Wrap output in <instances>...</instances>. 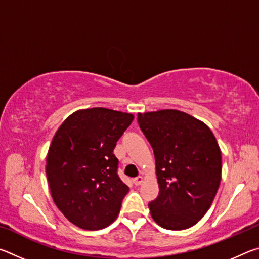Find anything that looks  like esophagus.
Segmentation results:
<instances>
[{
	"label": "esophagus",
	"instance_id": "obj_1",
	"mask_svg": "<svg viewBox=\"0 0 259 259\" xmlns=\"http://www.w3.org/2000/svg\"><path fill=\"white\" fill-rule=\"evenodd\" d=\"M143 182H144L143 176H138V177L134 178V184H135V185H140V184H142Z\"/></svg>",
	"mask_w": 259,
	"mask_h": 259
}]
</instances>
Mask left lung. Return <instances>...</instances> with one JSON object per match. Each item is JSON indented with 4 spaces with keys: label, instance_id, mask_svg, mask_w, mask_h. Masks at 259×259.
Here are the masks:
<instances>
[{
    "label": "left lung",
    "instance_id": "1",
    "mask_svg": "<svg viewBox=\"0 0 259 259\" xmlns=\"http://www.w3.org/2000/svg\"><path fill=\"white\" fill-rule=\"evenodd\" d=\"M155 156L159 196L148 204L157 225L179 231L195 225L214 199L222 179V153L202 121L177 109L138 113Z\"/></svg>",
    "mask_w": 259,
    "mask_h": 259
}]
</instances>
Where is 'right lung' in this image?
Listing matches in <instances>:
<instances>
[{"instance_id":"obj_1","label":"right lung","mask_w":259,"mask_h":259,"mask_svg":"<svg viewBox=\"0 0 259 259\" xmlns=\"http://www.w3.org/2000/svg\"><path fill=\"white\" fill-rule=\"evenodd\" d=\"M134 117L104 107L78 109L52 138L46 165L52 200L80 229H104L120 212L129 187L117 176L113 150Z\"/></svg>"}]
</instances>
